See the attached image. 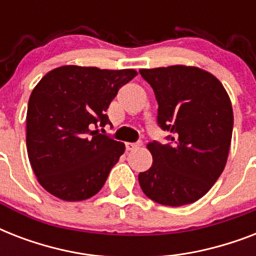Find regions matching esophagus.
<instances>
[{
  "mask_svg": "<svg viewBox=\"0 0 256 256\" xmlns=\"http://www.w3.org/2000/svg\"><path fill=\"white\" fill-rule=\"evenodd\" d=\"M124 146H126V150H128V152H132V150H134V148H140V142H136V144H132V142H128V144H124Z\"/></svg>",
  "mask_w": 256,
  "mask_h": 256,
  "instance_id": "esophagus-1",
  "label": "esophagus"
}]
</instances>
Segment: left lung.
<instances>
[{"label": "left lung", "instance_id": "1", "mask_svg": "<svg viewBox=\"0 0 256 256\" xmlns=\"http://www.w3.org/2000/svg\"><path fill=\"white\" fill-rule=\"evenodd\" d=\"M158 102L156 124L168 144H148L152 164L140 172L146 196L164 206L198 200L210 190L226 166L234 114L219 80L194 66L140 69Z\"/></svg>", "mask_w": 256, "mask_h": 256}]
</instances>
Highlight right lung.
<instances>
[{
	"label": "right lung",
	"mask_w": 256,
	"mask_h": 256,
	"mask_svg": "<svg viewBox=\"0 0 256 256\" xmlns=\"http://www.w3.org/2000/svg\"><path fill=\"white\" fill-rule=\"evenodd\" d=\"M136 76L132 69L61 66L32 92L26 114V148L38 182L54 196L92 198L124 154V144L98 128L110 124L106 110Z\"/></svg>",
	"instance_id": "obj_1"
}]
</instances>
